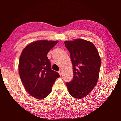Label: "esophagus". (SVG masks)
Here are the masks:
<instances>
[{
	"label": "esophagus",
	"mask_w": 121,
	"mask_h": 121,
	"mask_svg": "<svg viewBox=\"0 0 121 121\" xmlns=\"http://www.w3.org/2000/svg\"><path fill=\"white\" fill-rule=\"evenodd\" d=\"M58 73H59L60 76H61L62 74H63V71H62L61 69H60V70H59V71H58Z\"/></svg>",
	"instance_id": "esophagus-1"
}]
</instances>
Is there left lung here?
Listing matches in <instances>:
<instances>
[{
    "instance_id": "obj_1",
    "label": "left lung",
    "mask_w": 121,
    "mask_h": 121,
    "mask_svg": "<svg viewBox=\"0 0 121 121\" xmlns=\"http://www.w3.org/2000/svg\"><path fill=\"white\" fill-rule=\"evenodd\" d=\"M65 45L70 53L74 77L66 85L71 96L82 98L96 85L101 60L95 46L86 40L77 39L65 41Z\"/></svg>"
}]
</instances>
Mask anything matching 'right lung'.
I'll use <instances>...</instances> for the list:
<instances>
[{
	"label": "right lung",
	"mask_w": 121,
	"mask_h": 121,
	"mask_svg": "<svg viewBox=\"0 0 121 121\" xmlns=\"http://www.w3.org/2000/svg\"><path fill=\"white\" fill-rule=\"evenodd\" d=\"M57 41L39 40L29 44L23 49L19 63L21 81L27 92L40 99L50 94L55 81L60 76L51 68L47 56Z\"/></svg>",
	"instance_id": "add662e5"
}]
</instances>
